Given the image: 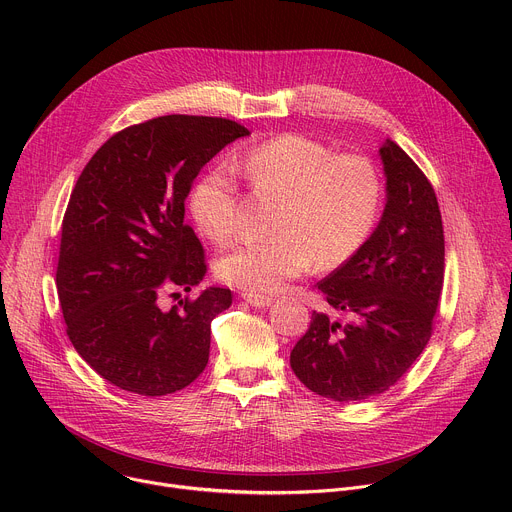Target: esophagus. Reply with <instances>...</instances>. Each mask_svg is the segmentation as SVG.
I'll return each instance as SVG.
<instances>
[{
  "label": "esophagus",
  "mask_w": 512,
  "mask_h": 512,
  "mask_svg": "<svg viewBox=\"0 0 512 512\" xmlns=\"http://www.w3.org/2000/svg\"><path fill=\"white\" fill-rule=\"evenodd\" d=\"M243 300L255 308H269L273 298L271 296H261V294H245Z\"/></svg>",
  "instance_id": "1"
}]
</instances>
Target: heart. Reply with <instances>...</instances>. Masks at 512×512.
Returning <instances> with one entry per match:
<instances>
[{"instance_id": "b5f03b06", "label": "heart", "mask_w": 512, "mask_h": 512, "mask_svg": "<svg viewBox=\"0 0 512 512\" xmlns=\"http://www.w3.org/2000/svg\"><path fill=\"white\" fill-rule=\"evenodd\" d=\"M257 190L283 196L269 241L235 245L216 261L225 283L267 294L287 281L348 261L373 233L383 184L375 164L356 154L334 156L318 139L283 133L231 160ZM190 210L198 229L227 243L239 227L237 182L225 168L206 172L192 188Z\"/></svg>"}]
</instances>
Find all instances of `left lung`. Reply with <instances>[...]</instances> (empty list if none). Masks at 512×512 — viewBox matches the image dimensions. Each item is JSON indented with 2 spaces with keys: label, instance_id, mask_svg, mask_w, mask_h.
<instances>
[{
  "label": "left lung",
  "instance_id": "obj_1",
  "mask_svg": "<svg viewBox=\"0 0 512 512\" xmlns=\"http://www.w3.org/2000/svg\"><path fill=\"white\" fill-rule=\"evenodd\" d=\"M387 202L364 245L318 283L346 324L314 312L291 350L296 377L338 403L393 387L423 352L444 285V227L435 192L391 139L381 145Z\"/></svg>",
  "mask_w": 512,
  "mask_h": 512
}]
</instances>
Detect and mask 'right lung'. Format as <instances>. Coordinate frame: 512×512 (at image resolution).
<instances>
[{
	"instance_id": "1",
	"label": "right lung",
	"mask_w": 512,
	"mask_h": 512,
	"mask_svg": "<svg viewBox=\"0 0 512 512\" xmlns=\"http://www.w3.org/2000/svg\"><path fill=\"white\" fill-rule=\"evenodd\" d=\"M245 135L223 117L164 115L109 137L79 176L56 289L72 346L111 385L162 397L204 371L210 322L233 304L231 289L206 287L170 310L160 298L204 279L184 200L202 166Z\"/></svg>"
}]
</instances>
